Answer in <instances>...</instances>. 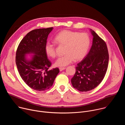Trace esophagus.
<instances>
[{"mask_svg":"<svg viewBox=\"0 0 125 125\" xmlns=\"http://www.w3.org/2000/svg\"><path fill=\"white\" fill-rule=\"evenodd\" d=\"M59 69L60 71H62L63 70H65V69H66V68H65V67H59Z\"/></svg>","mask_w":125,"mask_h":125,"instance_id":"obj_1","label":"esophagus"}]
</instances>
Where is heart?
<instances>
[{
  "label": "heart",
  "instance_id": "obj_1",
  "mask_svg": "<svg viewBox=\"0 0 125 125\" xmlns=\"http://www.w3.org/2000/svg\"><path fill=\"white\" fill-rule=\"evenodd\" d=\"M54 41L59 44L65 46L64 54L55 62L57 67L66 66L75 60H82L87 54L91 44V39L88 33H80L70 30H63L58 33ZM44 50L47 56L54 58L56 56L54 45L47 42L44 46Z\"/></svg>",
  "mask_w": 125,
  "mask_h": 125
}]
</instances>
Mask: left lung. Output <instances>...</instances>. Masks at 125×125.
<instances>
[{"instance_id": "obj_1", "label": "left lung", "mask_w": 125, "mask_h": 125, "mask_svg": "<svg viewBox=\"0 0 125 125\" xmlns=\"http://www.w3.org/2000/svg\"><path fill=\"white\" fill-rule=\"evenodd\" d=\"M93 44L85 57L76 67L71 79L73 86L80 92L91 91L102 81L108 68L109 54L107 45L94 31Z\"/></svg>"}]
</instances>
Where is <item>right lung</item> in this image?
<instances>
[{
  "label": "right lung",
  "instance_id": "1",
  "mask_svg": "<svg viewBox=\"0 0 125 125\" xmlns=\"http://www.w3.org/2000/svg\"><path fill=\"white\" fill-rule=\"evenodd\" d=\"M53 27L31 31L22 40L16 53V64L19 73L24 82L31 88L43 91L51 87L59 73L58 68H49L51 65L44 50L48 35ZM35 55L31 61L25 54Z\"/></svg>",
  "mask_w": 125,
  "mask_h": 125
}]
</instances>
